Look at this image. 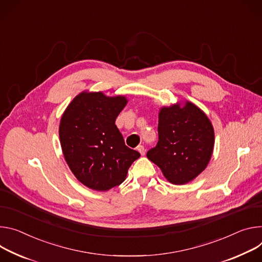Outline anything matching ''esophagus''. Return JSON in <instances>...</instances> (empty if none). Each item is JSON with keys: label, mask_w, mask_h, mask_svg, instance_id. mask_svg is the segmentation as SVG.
Segmentation results:
<instances>
[{"label": "esophagus", "mask_w": 262, "mask_h": 262, "mask_svg": "<svg viewBox=\"0 0 262 262\" xmlns=\"http://www.w3.org/2000/svg\"><path fill=\"white\" fill-rule=\"evenodd\" d=\"M137 150H138L142 156L145 155V148H144L143 145H138V146H137Z\"/></svg>", "instance_id": "34e87169"}]
</instances>
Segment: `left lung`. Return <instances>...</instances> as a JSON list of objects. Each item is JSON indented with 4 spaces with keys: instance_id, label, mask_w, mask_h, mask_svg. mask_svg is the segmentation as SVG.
I'll return each instance as SVG.
<instances>
[{
    "instance_id": "8db88e82",
    "label": "left lung",
    "mask_w": 262,
    "mask_h": 262,
    "mask_svg": "<svg viewBox=\"0 0 262 262\" xmlns=\"http://www.w3.org/2000/svg\"><path fill=\"white\" fill-rule=\"evenodd\" d=\"M159 141L147 158L171 184L184 185L202 173L211 159L214 129L207 115L192 102L163 106Z\"/></svg>"
}]
</instances>
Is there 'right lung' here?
Returning <instances> with one entry per match:
<instances>
[{"label":"right lung","mask_w":262,"mask_h":262,"mask_svg":"<svg viewBox=\"0 0 262 262\" xmlns=\"http://www.w3.org/2000/svg\"><path fill=\"white\" fill-rule=\"evenodd\" d=\"M126 103L124 96L84 91L61 116L59 139L64 160L76 179L90 189L107 191L120 185L140 157L125 145L115 124Z\"/></svg>","instance_id":"add662e5"}]
</instances>
